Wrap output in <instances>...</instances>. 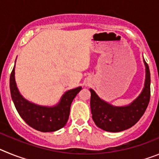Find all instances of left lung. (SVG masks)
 I'll use <instances>...</instances> for the list:
<instances>
[{"mask_svg": "<svg viewBox=\"0 0 159 159\" xmlns=\"http://www.w3.org/2000/svg\"><path fill=\"white\" fill-rule=\"evenodd\" d=\"M146 67V80L141 94L131 103L116 107L99 98L94 90L91 92V111L95 125L103 130L119 132L127 130L143 116L151 98V73L149 66L143 60Z\"/></svg>", "mask_w": 159, "mask_h": 159, "instance_id": "8db88e82", "label": "left lung"}]
</instances>
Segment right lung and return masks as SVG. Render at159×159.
I'll list each match as a JSON object with an SVG mask.
<instances>
[{"label": "right lung", "instance_id": "obj_1", "mask_svg": "<svg viewBox=\"0 0 159 159\" xmlns=\"http://www.w3.org/2000/svg\"><path fill=\"white\" fill-rule=\"evenodd\" d=\"M9 87L11 97L20 117L31 127L42 132L56 131L65 126L72 100L82 89L79 87L66 92L56 106L36 105L25 99L20 93L15 80V65L11 72Z\"/></svg>", "mask_w": 159, "mask_h": 159}]
</instances>
